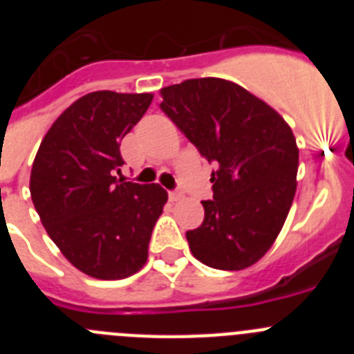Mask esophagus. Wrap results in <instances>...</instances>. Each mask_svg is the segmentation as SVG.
I'll return each instance as SVG.
<instances>
[{
  "label": "esophagus",
  "mask_w": 354,
  "mask_h": 354,
  "mask_svg": "<svg viewBox=\"0 0 354 354\" xmlns=\"http://www.w3.org/2000/svg\"><path fill=\"white\" fill-rule=\"evenodd\" d=\"M168 196H170V200L171 202H177V200H180L183 198V192H179V189H175V192H170L168 193Z\"/></svg>",
  "instance_id": "34e87169"
}]
</instances>
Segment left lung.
<instances>
[{
    "label": "left lung",
    "instance_id": "8db88e82",
    "mask_svg": "<svg viewBox=\"0 0 354 354\" xmlns=\"http://www.w3.org/2000/svg\"><path fill=\"white\" fill-rule=\"evenodd\" d=\"M161 97L159 108L216 165L204 221L186 232L193 257L214 270L250 268L292 205L299 156L292 131L271 106L220 77L170 84Z\"/></svg>",
    "mask_w": 354,
    "mask_h": 354
}]
</instances>
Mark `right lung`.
Instances as JSON below:
<instances>
[{
    "label": "right lung",
    "instance_id": "1",
    "mask_svg": "<svg viewBox=\"0 0 354 354\" xmlns=\"http://www.w3.org/2000/svg\"><path fill=\"white\" fill-rule=\"evenodd\" d=\"M152 97L86 93L56 118L31 167V200L49 237L74 268L99 280H120L142 270L168 200L159 184L115 177L124 165L122 138L145 115Z\"/></svg>",
    "mask_w": 354,
    "mask_h": 354
}]
</instances>
